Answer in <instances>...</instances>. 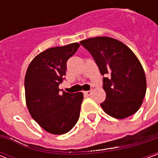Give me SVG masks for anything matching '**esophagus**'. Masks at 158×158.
<instances>
[{"mask_svg": "<svg viewBox=\"0 0 158 158\" xmlns=\"http://www.w3.org/2000/svg\"><path fill=\"white\" fill-rule=\"evenodd\" d=\"M84 94L85 95V96H90L91 95H92V90H88V91H85L84 92Z\"/></svg>", "mask_w": 158, "mask_h": 158, "instance_id": "34e87169", "label": "esophagus"}]
</instances>
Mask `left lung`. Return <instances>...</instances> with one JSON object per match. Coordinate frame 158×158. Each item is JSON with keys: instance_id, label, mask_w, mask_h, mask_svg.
I'll return each mask as SVG.
<instances>
[{"instance_id": "obj_1", "label": "left lung", "mask_w": 158, "mask_h": 158, "mask_svg": "<svg viewBox=\"0 0 158 158\" xmlns=\"http://www.w3.org/2000/svg\"><path fill=\"white\" fill-rule=\"evenodd\" d=\"M80 44L91 54L103 77L106 100L103 111L123 119L135 113L146 96V79L135 53L118 40L106 36L89 38ZM106 75H108L107 77Z\"/></svg>"}]
</instances>
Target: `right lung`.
<instances>
[{
  "label": "right lung",
  "instance_id": "obj_1",
  "mask_svg": "<svg viewBox=\"0 0 158 158\" xmlns=\"http://www.w3.org/2000/svg\"><path fill=\"white\" fill-rule=\"evenodd\" d=\"M79 43L52 47L40 52L28 67L24 79L25 99L30 115L42 129L53 135L70 131L78 122L82 92L60 94L67 62Z\"/></svg>",
  "mask_w": 158,
  "mask_h": 158
}]
</instances>
